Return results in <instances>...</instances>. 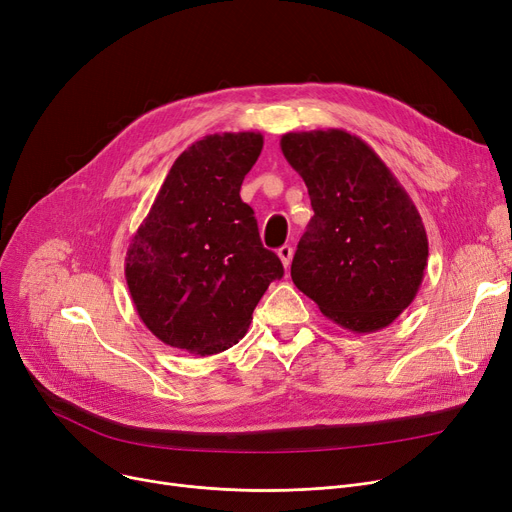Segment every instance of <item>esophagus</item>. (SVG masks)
I'll use <instances>...</instances> for the list:
<instances>
[{
  "label": "esophagus",
  "instance_id": "1",
  "mask_svg": "<svg viewBox=\"0 0 512 512\" xmlns=\"http://www.w3.org/2000/svg\"><path fill=\"white\" fill-rule=\"evenodd\" d=\"M278 257H280V261H282V265L286 267H290V261H292V247L290 245H284V247H280L278 249Z\"/></svg>",
  "mask_w": 512,
  "mask_h": 512
}]
</instances>
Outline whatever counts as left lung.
Masks as SVG:
<instances>
[{
    "label": "left lung",
    "mask_w": 512,
    "mask_h": 512,
    "mask_svg": "<svg viewBox=\"0 0 512 512\" xmlns=\"http://www.w3.org/2000/svg\"><path fill=\"white\" fill-rule=\"evenodd\" d=\"M280 147L315 213L290 265L294 286L344 330L390 326L417 297L427 265L415 203L357 134L288 132Z\"/></svg>",
    "instance_id": "obj_1"
}]
</instances>
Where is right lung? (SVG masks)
<instances>
[{
	"mask_svg": "<svg viewBox=\"0 0 512 512\" xmlns=\"http://www.w3.org/2000/svg\"><path fill=\"white\" fill-rule=\"evenodd\" d=\"M263 149L259 132L207 134L178 155L126 251V284L153 336L215 355L247 334L263 292L284 276L261 245L240 184Z\"/></svg>",
	"mask_w": 512,
	"mask_h": 512,
	"instance_id": "right-lung-1",
	"label": "right lung"
}]
</instances>
